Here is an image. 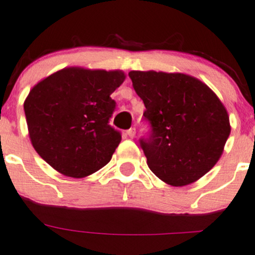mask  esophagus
Here are the masks:
<instances>
[{"mask_svg":"<svg viewBox=\"0 0 255 255\" xmlns=\"http://www.w3.org/2000/svg\"><path fill=\"white\" fill-rule=\"evenodd\" d=\"M127 135L130 137V138H133V137H135V135H136V128H128V130L127 131Z\"/></svg>","mask_w":255,"mask_h":255,"instance_id":"34e87169","label":"esophagus"}]
</instances>
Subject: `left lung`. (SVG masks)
I'll return each instance as SVG.
<instances>
[{"mask_svg": "<svg viewBox=\"0 0 255 255\" xmlns=\"http://www.w3.org/2000/svg\"><path fill=\"white\" fill-rule=\"evenodd\" d=\"M151 131L139 139L148 167L161 181L183 187L205 176L230 135L227 108L205 83L184 73L131 71Z\"/></svg>", "mask_w": 255, "mask_h": 255, "instance_id": "8db88e82", "label": "left lung"}]
</instances>
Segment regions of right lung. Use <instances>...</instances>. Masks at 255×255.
Returning a JSON list of instances; mask_svg holds the SVG:
<instances>
[{
	"label": "right lung",
	"mask_w": 255,
	"mask_h": 255,
	"mask_svg": "<svg viewBox=\"0 0 255 255\" xmlns=\"http://www.w3.org/2000/svg\"><path fill=\"white\" fill-rule=\"evenodd\" d=\"M120 70L66 67L38 82L24 102L28 136L38 155L64 176L83 178L112 159L122 141L110 125L111 94Z\"/></svg>",
	"instance_id": "right-lung-1"
}]
</instances>
